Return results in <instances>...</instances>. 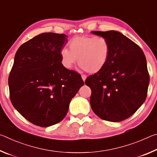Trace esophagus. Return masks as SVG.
<instances>
[{
  "label": "esophagus",
  "instance_id": "esophagus-1",
  "mask_svg": "<svg viewBox=\"0 0 157 157\" xmlns=\"http://www.w3.org/2000/svg\"><path fill=\"white\" fill-rule=\"evenodd\" d=\"M82 79H83V81L84 82L85 81V79H86V75H82Z\"/></svg>",
  "mask_w": 157,
  "mask_h": 157
}]
</instances>
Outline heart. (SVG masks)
I'll use <instances>...</instances> for the list:
<instances>
[{
    "instance_id": "obj_1",
    "label": "heart",
    "mask_w": 157,
    "mask_h": 157,
    "mask_svg": "<svg viewBox=\"0 0 157 157\" xmlns=\"http://www.w3.org/2000/svg\"><path fill=\"white\" fill-rule=\"evenodd\" d=\"M68 48L60 51L61 62L66 68H72L78 59L79 67L94 74L100 72L109 59L110 44L103 36H76L69 41Z\"/></svg>"
}]
</instances>
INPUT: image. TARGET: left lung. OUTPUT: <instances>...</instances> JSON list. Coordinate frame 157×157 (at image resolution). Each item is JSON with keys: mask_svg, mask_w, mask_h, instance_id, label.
I'll use <instances>...</instances> for the list:
<instances>
[{"mask_svg": "<svg viewBox=\"0 0 157 157\" xmlns=\"http://www.w3.org/2000/svg\"><path fill=\"white\" fill-rule=\"evenodd\" d=\"M110 44V57L100 72L85 84L91 89V109L102 120L120 122L132 116L145 102L150 83L142 49L117 31H92Z\"/></svg>", "mask_w": 157, "mask_h": 157, "instance_id": "obj_1", "label": "left lung"}]
</instances>
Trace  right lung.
<instances>
[{
  "instance_id": "right-lung-1",
  "label": "right lung",
  "mask_w": 157,
  "mask_h": 157,
  "mask_svg": "<svg viewBox=\"0 0 157 157\" xmlns=\"http://www.w3.org/2000/svg\"><path fill=\"white\" fill-rule=\"evenodd\" d=\"M64 34L46 33L21 45L16 52L8 78L14 107L37 126L62 121L69 104L84 85L81 75L61 62L60 51L67 43Z\"/></svg>"
}]
</instances>
